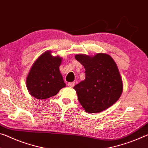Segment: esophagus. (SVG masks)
Segmentation results:
<instances>
[{
    "mask_svg": "<svg viewBox=\"0 0 148 148\" xmlns=\"http://www.w3.org/2000/svg\"><path fill=\"white\" fill-rule=\"evenodd\" d=\"M75 83L74 82H69V84H68V86L70 87V88H72V87H74Z\"/></svg>",
    "mask_w": 148,
    "mask_h": 148,
    "instance_id": "34e87169",
    "label": "esophagus"
}]
</instances>
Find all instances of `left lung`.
<instances>
[{"label":"left lung","mask_w":148,"mask_h":148,"mask_svg":"<svg viewBox=\"0 0 148 148\" xmlns=\"http://www.w3.org/2000/svg\"><path fill=\"white\" fill-rule=\"evenodd\" d=\"M85 68L86 78L74 87L78 101L89 113H97L112 106L120 98L123 85L120 72L111 56L75 55Z\"/></svg>","instance_id":"8db88e82"}]
</instances>
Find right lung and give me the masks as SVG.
<instances>
[{
	"mask_svg": "<svg viewBox=\"0 0 148 148\" xmlns=\"http://www.w3.org/2000/svg\"><path fill=\"white\" fill-rule=\"evenodd\" d=\"M62 58L51 55V51L42 54L33 64L26 78L30 95L38 99H45L57 95L64 88L59 66Z\"/></svg>",
	"mask_w": 148,
	"mask_h": 148,
	"instance_id": "add662e5",
	"label": "right lung"
}]
</instances>
